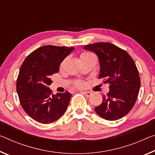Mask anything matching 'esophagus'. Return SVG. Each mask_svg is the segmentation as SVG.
<instances>
[{"instance_id": "34e87169", "label": "esophagus", "mask_w": 155, "mask_h": 155, "mask_svg": "<svg viewBox=\"0 0 155 155\" xmlns=\"http://www.w3.org/2000/svg\"><path fill=\"white\" fill-rule=\"evenodd\" d=\"M82 93L83 94H84L85 96H86V97H91V96H92V92H88V91H83L82 92Z\"/></svg>"}]
</instances>
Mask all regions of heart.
I'll list each match as a JSON object with an SVG mask.
<instances>
[{
  "mask_svg": "<svg viewBox=\"0 0 155 155\" xmlns=\"http://www.w3.org/2000/svg\"><path fill=\"white\" fill-rule=\"evenodd\" d=\"M94 56L93 54L90 53V52H83L81 55V58H85V57H88V56ZM84 85V83L82 81H77L76 83V86L78 87H81Z\"/></svg>",
  "mask_w": 155,
  "mask_h": 155,
  "instance_id": "1",
  "label": "heart"
}]
</instances>
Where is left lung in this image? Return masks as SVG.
<instances>
[{
    "label": "left lung",
    "mask_w": 155,
    "mask_h": 155,
    "mask_svg": "<svg viewBox=\"0 0 155 155\" xmlns=\"http://www.w3.org/2000/svg\"><path fill=\"white\" fill-rule=\"evenodd\" d=\"M83 48L98 56L101 67L99 78L110 84L109 92L104 95L95 112L108 121L126 116L134 105L141 85L133 59L126 51L110 43H96Z\"/></svg>",
    "instance_id": "obj_1"
}]
</instances>
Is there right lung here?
<instances>
[{
	"label": "right lung",
	"mask_w": 155,
	"mask_h": 155,
	"mask_svg": "<svg viewBox=\"0 0 155 155\" xmlns=\"http://www.w3.org/2000/svg\"><path fill=\"white\" fill-rule=\"evenodd\" d=\"M74 48L45 45L27 56L16 81V92L23 109L31 119L48 124L64 114L72 94H51L49 88L51 76L57 73L59 65Z\"/></svg>",
	"instance_id": "1"
}]
</instances>
